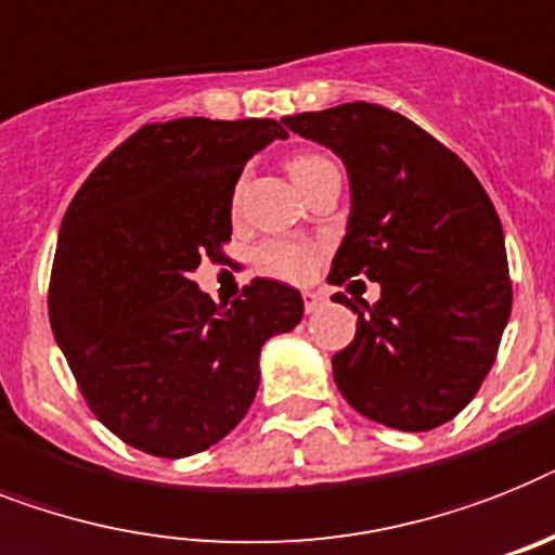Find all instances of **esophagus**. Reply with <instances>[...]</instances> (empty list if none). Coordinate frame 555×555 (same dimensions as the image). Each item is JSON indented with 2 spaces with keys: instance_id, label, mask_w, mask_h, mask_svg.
<instances>
[{
  "instance_id": "1",
  "label": "esophagus",
  "mask_w": 555,
  "mask_h": 555,
  "mask_svg": "<svg viewBox=\"0 0 555 555\" xmlns=\"http://www.w3.org/2000/svg\"><path fill=\"white\" fill-rule=\"evenodd\" d=\"M323 304H326V295H323V292H304V309H306V314H311V311H318Z\"/></svg>"
}]
</instances>
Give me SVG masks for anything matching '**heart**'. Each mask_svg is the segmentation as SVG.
<instances>
[{
    "instance_id": "b5f03b06",
    "label": "heart",
    "mask_w": 555,
    "mask_h": 555,
    "mask_svg": "<svg viewBox=\"0 0 555 555\" xmlns=\"http://www.w3.org/2000/svg\"><path fill=\"white\" fill-rule=\"evenodd\" d=\"M326 155L318 153H300L288 162V176L295 178L297 186H304L318 169L328 167ZM320 244L309 241H269L258 249V267L260 272L281 278V281H306L320 260Z\"/></svg>"
}]
</instances>
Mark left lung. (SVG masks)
<instances>
[{
  "label": "left lung",
  "mask_w": 555,
  "mask_h": 555,
  "mask_svg": "<svg viewBox=\"0 0 555 555\" xmlns=\"http://www.w3.org/2000/svg\"><path fill=\"white\" fill-rule=\"evenodd\" d=\"M283 124L349 172V227L328 283H379L374 306L334 295L357 314L354 340L332 357L334 383L374 423L431 431L474 400L511 318L496 209L460 155L393 109L351 102Z\"/></svg>",
  "instance_id": "left-lung-1"
}]
</instances>
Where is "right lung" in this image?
Segmentation results:
<instances>
[{
	"instance_id": "right-lung-1",
	"label": "right lung",
	"mask_w": 555,
	"mask_h": 555,
	"mask_svg": "<svg viewBox=\"0 0 555 555\" xmlns=\"http://www.w3.org/2000/svg\"><path fill=\"white\" fill-rule=\"evenodd\" d=\"M272 118L146 124L90 172L64 212L48 311L81 397L127 446L164 460L206 451L249 411L260 349L304 297L255 278L215 304L190 274L221 260L232 192Z\"/></svg>"
}]
</instances>
